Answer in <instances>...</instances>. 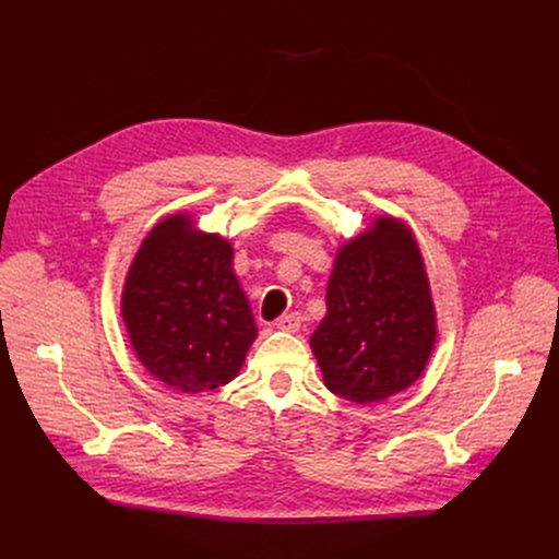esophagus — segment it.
Segmentation results:
<instances>
[{"instance_id":"esophagus-1","label":"esophagus","mask_w":559,"mask_h":559,"mask_svg":"<svg viewBox=\"0 0 559 559\" xmlns=\"http://www.w3.org/2000/svg\"><path fill=\"white\" fill-rule=\"evenodd\" d=\"M274 326L281 329V331H287V333H297L301 329V314L299 312L283 314L281 319H276Z\"/></svg>"}]
</instances>
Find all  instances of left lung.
<instances>
[{
  "mask_svg": "<svg viewBox=\"0 0 559 559\" xmlns=\"http://www.w3.org/2000/svg\"><path fill=\"white\" fill-rule=\"evenodd\" d=\"M437 344V310L417 238L376 215L333 262L326 314L310 337L324 385L350 403H380L421 378Z\"/></svg>",
  "mask_w": 559,
  "mask_h": 559,
  "instance_id": "8db88e82",
  "label": "left lung"
}]
</instances>
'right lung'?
<instances>
[{"label":"right lung","mask_w":559,"mask_h":559,"mask_svg":"<svg viewBox=\"0 0 559 559\" xmlns=\"http://www.w3.org/2000/svg\"><path fill=\"white\" fill-rule=\"evenodd\" d=\"M233 255L219 233L179 211L154 224L129 264L120 314L131 348L171 390L199 394L230 383L258 337Z\"/></svg>","instance_id":"obj_1"}]
</instances>
